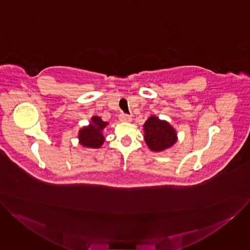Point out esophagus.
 <instances>
[{
  "label": "esophagus",
  "instance_id": "obj_1",
  "mask_svg": "<svg viewBox=\"0 0 250 250\" xmlns=\"http://www.w3.org/2000/svg\"><path fill=\"white\" fill-rule=\"evenodd\" d=\"M121 122H130L131 121V116L126 115V114H121L119 117Z\"/></svg>",
  "mask_w": 250,
  "mask_h": 250
}]
</instances>
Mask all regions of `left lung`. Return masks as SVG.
I'll list each match as a JSON object with an SVG mask.
<instances>
[{
    "mask_svg": "<svg viewBox=\"0 0 250 250\" xmlns=\"http://www.w3.org/2000/svg\"><path fill=\"white\" fill-rule=\"evenodd\" d=\"M145 140L150 150L159 152L171 147L177 141L174 127L166 121L151 116L144 125Z\"/></svg>",
    "mask_w": 250,
    "mask_h": 250,
    "instance_id": "obj_1",
    "label": "left lung"
}]
</instances>
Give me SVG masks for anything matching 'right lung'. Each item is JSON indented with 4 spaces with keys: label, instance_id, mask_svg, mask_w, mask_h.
Here are the masks:
<instances>
[{
    "label": "right lung",
    "instance_id": "obj_1",
    "mask_svg": "<svg viewBox=\"0 0 250 250\" xmlns=\"http://www.w3.org/2000/svg\"><path fill=\"white\" fill-rule=\"evenodd\" d=\"M108 125V123L102 121L100 117L94 116L91 119V124L84 126L79 131L80 145L88 148H100L104 141L103 129Z\"/></svg>",
    "mask_w": 250,
    "mask_h": 250
}]
</instances>
